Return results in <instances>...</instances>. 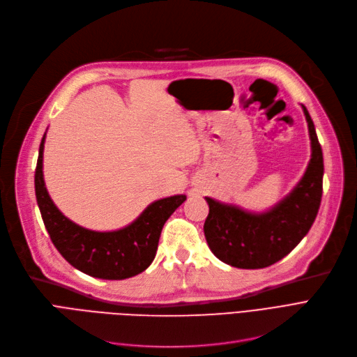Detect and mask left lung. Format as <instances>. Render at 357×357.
I'll return each mask as SVG.
<instances>
[{
	"instance_id": "left-lung-1",
	"label": "left lung",
	"mask_w": 357,
	"mask_h": 357,
	"mask_svg": "<svg viewBox=\"0 0 357 357\" xmlns=\"http://www.w3.org/2000/svg\"><path fill=\"white\" fill-rule=\"evenodd\" d=\"M302 109L308 122L311 160L289 195L261 213L205 197L209 215L203 231L220 261L238 268L268 267L287 256L311 229L321 205L324 160L312 119L307 107Z\"/></svg>"
}]
</instances>
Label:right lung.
Masks as SVG:
<instances>
[{"label": "right lung", "instance_id": "add662e5", "mask_svg": "<svg viewBox=\"0 0 357 357\" xmlns=\"http://www.w3.org/2000/svg\"><path fill=\"white\" fill-rule=\"evenodd\" d=\"M45 137L39 146L35 173L36 200L43 224L61 256L82 273L106 280L137 276L155 257L165 220L185 200L184 195L155 200L122 229L98 232L82 228L68 219L50 199L43 180Z\"/></svg>", "mask_w": 357, "mask_h": 357}]
</instances>
